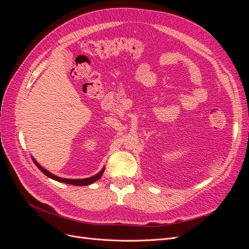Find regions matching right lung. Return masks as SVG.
<instances>
[{"mask_svg": "<svg viewBox=\"0 0 249 249\" xmlns=\"http://www.w3.org/2000/svg\"><path fill=\"white\" fill-rule=\"evenodd\" d=\"M32 160H33V162L35 163L36 166L38 167L47 177H49V178H53V179H55V180H58V182H62V183H65V184L74 185V186H87V185H90V184H92V183L96 182V180L99 179V178L103 176V172H104V170H105V168H103L99 173H97V175H95V176H93V177H91V178H82V179L63 178H60V177H57V176H55V175H53V173H51V172L48 171L47 169H44L43 167H41L40 165L35 161L34 158H32Z\"/></svg>", "mask_w": 249, "mask_h": 249, "instance_id": "right-lung-1", "label": "right lung"}]
</instances>
